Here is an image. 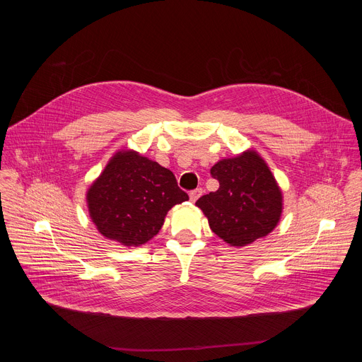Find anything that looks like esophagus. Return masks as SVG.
Returning a JSON list of instances; mask_svg holds the SVG:
<instances>
[{
    "mask_svg": "<svg viewBox=\"0 0 362 362\" xmlns=\"http://www.w3.org/2000/svg\"><path fill=\"white\" fill-rule=\"evenodd\" d=\"M189 196H190V200H192V202H196V200L202 196V189H194V190H192V192L189 193Z\"/></svg>",
    "mask_w": 362,
    "mask_h": 362,
    "instance_id": "obj_1",
    "label": "esophagus"
}]
</instances>
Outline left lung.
<instances>
[{"instance_id":"left-lung-1","label":"left lung","mask_w":362,"mask_h":362,"mask_svg":"<svg viewBox=\"0 0 362 362\" xmlns=\"http://www.w3.org/2000/svg\"><path fill=\"white\" fill-rule=\"evenodd\" d=\"M219 189L196 202L211 229L230 246H246L271 233L282 215V192L255 150L222 159L211 169Z\"/></svg>"}]
</instances>
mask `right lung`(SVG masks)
Returning a JSON list of instances; mask_svg holds the SVG:
<instances>
[{"instance_id": "add662e5", "label": "right lung", "mask_w": 362, "mask_h": 362, "mask_svg": "<svg viewBox=\"0 0 362 362\" xmlns=\"http://www.w3.org/2000/svg\"><path fill=\"white\" fill-rule=\"evenodd\" d=\"M189 200L175 175L137 151H117L87 192L90 218L98 232L124 246L158 235L168 212Z\"/></svg>"}]
</instances>
